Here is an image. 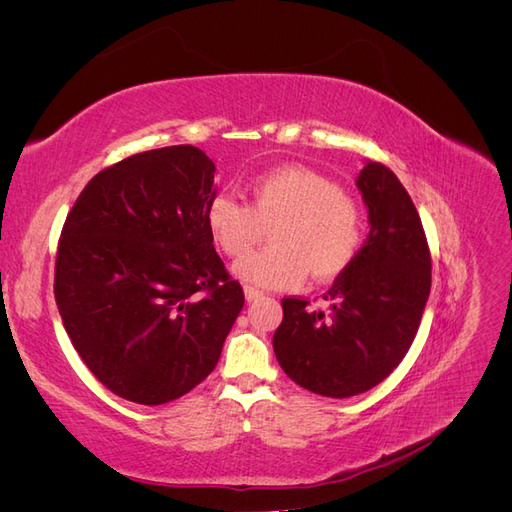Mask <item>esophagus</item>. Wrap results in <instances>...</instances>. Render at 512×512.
<instances>
[{
  "label": "esophagus",
  "instance_id": "esophagus-1",
  "mask_svg": "<svg viewBox=\"0 0 512 512\" xmlns=\"http://www.w3.org/2000/svg\"><path fill=\"white\" fill-rule=\"evenodd\" d=\"M243 292H245V299H247V301H256V299L262 297V294H265V292H262V290L256 288V286H245Z\"/></svg>",
  "mask_w": 512,
  "mask_h": 512
}]
</instances>
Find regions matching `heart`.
<instances>
[{
    "label": "heart",
    "instance_id": "heart-1",
    "mask_svg": "<svg viewBox=\"0 0 512 512\" xmlns=\"http://www.w3.org/2000/svg\"><path fill=\"white\" fill-rule=\"evenodd\" d=\"M250 205L230 194H215L205 222L215 245L241 258L272 226L274 243L237 262L245 282L267 288L299 286L307 273L327 282L344 273L363 243V215L356 200L316 170L286 164L247 183Z\"/></svg>",
    "mask_w": 512,
    "mask_h": 512
}]
</instances>
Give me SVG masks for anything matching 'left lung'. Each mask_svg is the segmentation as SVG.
Instances as JSON below:
<instances>
[{
    "label": "left lung",
    "instance_id": "left-lung-1",
    "mask_svg": "<svg viewBox=\"0 0 512 512\" xmlns=\"http://www.w3.org/2000/svg\"><path fill=\"white\" fill-rule=\"evenodd\" d=\"M356 185L369 209V235L324 294L329 312L282 299L273 335L290 380L324 397L374 389L410 350L431 288V254L410 194L391 168L367 162Z\"/></svg>",
    "mask_w": 512,
    "mask_h": 512
}]
</instances>
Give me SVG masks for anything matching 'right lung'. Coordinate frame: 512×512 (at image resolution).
I'll return each instance as SVG.
<instances>
[{
    "label": "right lung",
    "mask_w": 512,
    "mask_h": 512,
    "mask_svg": "<svg viewBox=\"0 0 512 512\" xmlns=\"http://www.w3.org/2000/svg\"><path fill=\"white\" fill-rule=\"evenodd\" d=\"M215 164L192 145L136 153L76 198L61 228L55 301L108 391L168 404L218 365L245 297L213 247Z\"/></svg>",
    "instance_id": "obj_1"
}]
</instances>
